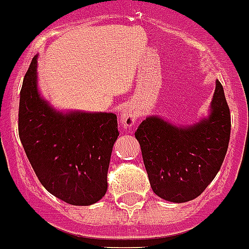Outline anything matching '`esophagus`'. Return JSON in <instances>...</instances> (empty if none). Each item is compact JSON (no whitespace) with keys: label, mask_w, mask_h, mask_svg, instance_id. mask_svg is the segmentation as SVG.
Returning <instances> with one entry per match:
<instances>
[{"label":"esophagus","mask_w":249,"mask_h":249,"mask_svg":"<svg viewBox=\"0 0 249 249\" xmlns=\"http://www.w3.org/2000/svg\"><path fill=\"white\" fill-rule=\"evenodd\" d=\"M138 118L137 109L133 106H127L121 111L120 113V121L122 123V126L124 127H132L136 123Z\"/></svg>","instance_id":"esophagus-1"}]
</instances>
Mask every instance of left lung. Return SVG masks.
<instances>
[{
  "label": "left lung",
  "mask_w": 249,
  "mask_h": 249,
  "mask_svg": "<svg viewBox=\"0 0 249 249\" xmlns=\"http://www.w3.org/2000/svg\"><path fill=\"white\" fill-rule=\"evenodd\" d=\"M152 191L168 202L197 198L213 181L226 157L231 136V114L221 82L210 113L188 126L149 116L135 133Z\"/></svg>",
  "instance_id": "1"
}]
</instances>
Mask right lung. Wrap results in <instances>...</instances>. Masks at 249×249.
Listing matches in <instances>:
<instances>
[{"label":"right lung","instance_id":"1","mask_svg":"<svg viewBox=\"0 0 249 249\" xmlns=\"http://www.w3.org/2000/svg\"><path fill=\"white\" fill-rule=\"evenodd\" d=\"M37 58H32L19 93V140L51 195L68 204L89 206L107 192L112 148L120 136L117 116L54 109L39 93Z\"/></svg>","mask_w":249,"mask_h":249}]
</instances>
